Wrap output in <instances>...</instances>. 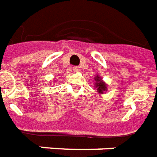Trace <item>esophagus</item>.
Returning <instances> with one entry per match:
<instances>
[{"label":"esophagus","mask_w":157,"mask_h":157,"mask_svg":"<svg viewBox=\"0 0 157 157\" xmlns=\"http://www.w3.org/2000/svg\"><path fill=\"white\" fill-rule=\"evenodd\" d=\"M73 71H80L81 69H80L79 67H73Z\"/></svg>","instance_id":"esophagus-1"}]
</instances>
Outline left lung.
Masks as SVG:
<instances>
[{
  "label": "left lung",
  "mask_w": 157,
  "mask_h": 157,
  "mask_svg": "<svg viewBox=\"0 0 157 157\" xmlns=\"http://www.w3.org/2000/svg\"><path fill=\"white\" fill-rule=\"evenodd\" d=\"M96 86H97V90H98V92L102 93L103 90H105V89H106V85L102 82L101 79H100L98 76H96Z\"/></svg>",
  "instance_id": "8db88e82"
}]
</instances>
